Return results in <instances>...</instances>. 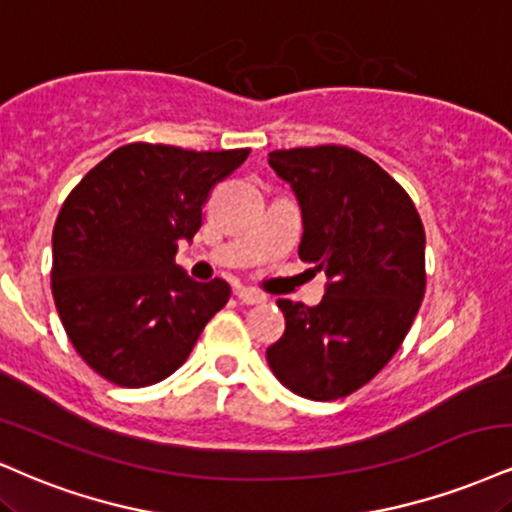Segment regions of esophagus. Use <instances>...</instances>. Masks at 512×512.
<instances>
[{"label":"esophagus","mask_w":512,"mask_h":512,"mask_svg":"<svg viewBox=\"0 0 512 512\" xmlns=\"http://www.w3.org/2000/svg\"><path fill=\"white\" fill-rule=\"evenodd\" d=\"M236 298L240 300V303H245V305H260V303H264V295H260L257 291H250V288H243V286L236 288Z\"/></svg>","instance_id":"obj_1"}]
</instances>
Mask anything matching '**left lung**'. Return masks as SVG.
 I'll list each match as a JSON object with an SVG mask.
<instances>
[{"mask_svg":"<svg viewBox=\"0 0 512 512\" xmlns=\"http://www.w3.org/2000/svg\"><path fill=\"white\" fill-rule=\"evenodd\" d=\"M303 214L298 255L326 274L317 307L276 300L286 331L267 362L310 400L348 396L396 355L424 298V226L410 195L372 159L322 145L269 152Z\"/></svg>","mask_w":512,"mask_h":512,"instance_id":"left-lung-1","label":"left lung"}]
</instances>
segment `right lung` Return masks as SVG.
<instances>
[{
  "instance_id": "1",
  "label": "right lung",
  "mask_w": 512,
  "mask_h": 512,
  "mask_svg": "<svg viewBox=\"0 0 512 512\" xmlns=\"http://www.w3.org/2000/svg\"><path fill=\"white\" fill-rule=\"evenodd\" d=\"M248 155L123 145L66 197L52 233L54 305L104 379L128 389L166 379L229 303V283L193 281L174 257L200 229L214 183Z\"/></svg>"
}]
</instances>
